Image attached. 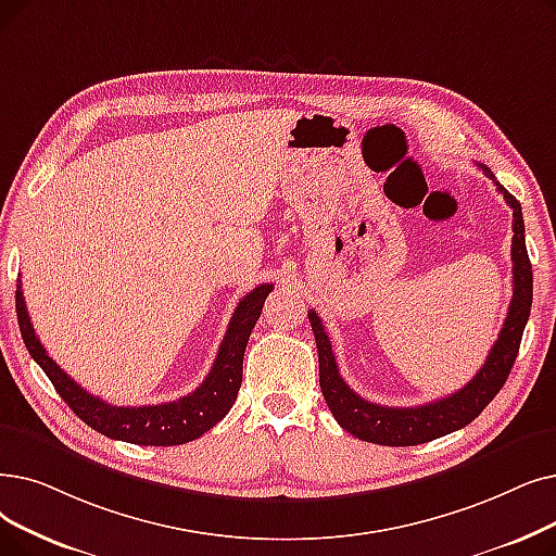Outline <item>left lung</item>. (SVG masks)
I'll list each match as a JSON object with an SVG mask.
<instances>
[{
	"label": "left lung",
	"mask_w": 556,
	"mask_h": 556,
	"mask_svg": "<svg viewBox=\"0 0 556 556\" xmlns=\"http://www.w3.org/2000/svg\"><path fill=\"white\" fill-rule=\"evenodd\" d=\"M481 173L495 181L493 173L486 165H481ZM497 190L504 195L506 204L514 211V243H511V261H514V298L509 304V313L502 325L497 341L493 343L486 364L479 368V372L464 386L447 397L437 402H429L422 406H381L368 402L356 395L345 379L338 372L336 356L331 352L329 336L323 327V320L316 311H308V323L316 336L318 345V361H320V389L325 402L329 406L331 416L338 420L345 431L358 441H368L377 445H391V447H406V445H420L433 439H441L445 433H452L470 425L489 402L500 393L506 377H509L514 361L520 350L522 331L529 320V311H532V291H534V275L532 263H529L527 248H525V220L520 202L506 192L504 186L495 181Z\"/></svg>",
	"instance_id": "left-lung-1"
}]
</instances>
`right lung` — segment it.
<instances>
[{"instance_id": "1", "label": "right lung", "mask_w": 556, "mask_h": 556, "mask_svg": "<svg viewBox=\"0 0 556 556\" xmlns=\"http://www.w3.org/2000/svg\"><path fill=\"white\" fill-rule=\"evenodd\" d=\"M273 291V283H261L238 302L229 320L227 333L220 343L213 368L195 391L165 404L148 406H113L86 389L56 366V361L45 352L42 343L29 320L22 288L15 291V311L22 341L42 372L50 377L59 395L67 402L88 427L104 433L109 439L134 445H184L200 439L211 427L218 425L236 402L240 381H243V356L250 333L261 316L265 298Z\"/></svg>"}]
</instances>
